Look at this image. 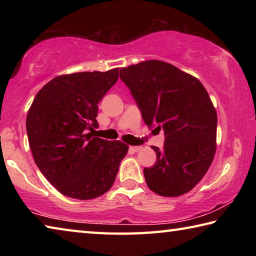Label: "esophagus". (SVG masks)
Returning <instances> with one entry per match:
<instances>
[{
    "instance_id": "1",
    "label": "esophagus",
    "mask_w": 256,
    "mask_h": 256,
    "mask_svg": "<svg viewBox=\"0 0 256 256\" xmlns=\"http://www.w3.org/2000/svg\"><path fill=\"white\" fill-rule=\"evenodd\" d=\"M142 149V146H130V150H132L133 152H138V151H140Z\"/></svg>"
}]
</instances>
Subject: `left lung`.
I'll return each mask as SVG.
<instances>
[{"label":"left lung","mask_w":256,"mask_h":256,"mask_svg":"<svg viewBox=\"0 0 256 256\" xmlns=\"http://www.w3.org/2000/svg\"><path fill=\"white\" fill-rule=\"evenodd\" d=\"M120 78L131 92L149 128L162 130L164 148L144 168L146 183L162 196L192 190L209 170L216 152V112L196 78L162 60L123 68Z\"/></svg>","instance_id":"1"}]
</instances>
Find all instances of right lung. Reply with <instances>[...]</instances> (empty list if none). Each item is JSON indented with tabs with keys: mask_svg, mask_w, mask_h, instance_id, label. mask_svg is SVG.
<instances>
[{
	"mask_svg": "<svg viewBox=\"0 0 256 256\" xmlns=\"http://www.w3.org/2000/svg\"><path fill=\"white\" fill-rule=\"evenodd\" d=\"M118 79V68L58 76L38 92L26 120L34 162L63 196L92 200L114 184L128 146L92 138L98 104Z\"/></svg>",
	"mask_w": 256,
	"mask_h": 256,
	"instance_id": "add662e5",
	"label": "right lung"
}]
</instances>
